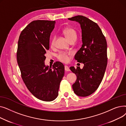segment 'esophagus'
Masks as SVG:
<instances>
[{
  "label": "esophagus",
  "mask_w": 126,
  "mask_h": 126,
  "mask_svg": "<svg viewBox=\"0 0 126 126\" xmlns=\"http://www.w3.org/2000/svg\"><path fill=\"white\" fill-rule=\"evenodd\" d=\"M65 70L66 71H70V69L69 68V67L67 65H65Z\"/></svg>",
  "instance_id": "esophagus-1"
}]
</instances>
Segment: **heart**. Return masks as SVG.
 Returning a JSON list of instances; mask_svg holds the SVG:
<instances>
[{"mask_svg": "<svg viewBox=\"0 0 126 126\" xmlns=\"http://www.w3.org/2000/svg\"><path fill=\"white\" fill-rule=\"evenodd\" d=\"M63 34L69 40V41L71 39L77 38V33L76 31L71 28H66L63 31ZM55 42V38H53L51 41V46H54ZM71 54V52H61L58 55V58L60 61L63 62H67L69 60V56Z\"/></svg>", "mask_w": 126, "mask_h": 126, "instance_id": "1", "label": "heart"}]
</instances>
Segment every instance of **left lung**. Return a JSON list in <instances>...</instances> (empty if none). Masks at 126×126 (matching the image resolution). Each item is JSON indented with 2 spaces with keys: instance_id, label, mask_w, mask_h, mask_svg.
<instances>
[{
  "instance_id": "left-lung-1",
  "label": "left lung",
  "mask_w": 126,
  "mask_h": 126,
  "mask_svg": "<svg viewBox=\"0 0 126 126\" xmlns=\"http://www.w3.org/2000/svg\"><path fill=\"white\" fill-rule=\"evenodd\" d=\"M68 19L78 22L82 30V45L75 58L84 67H70L77 77L72 88L78 96H87L98 88L103 79L107 64L106 40L98 25L88 18L79 15Z\"/></svg>"
}]
</instances>
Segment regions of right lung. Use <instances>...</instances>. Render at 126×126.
Wrapping results in <instances>:
<instances>
[{
	"mask_svg": "<svg viewBox=\"0 0 126 126\" xmlns=\"http://www.w3.org/2000/svg\"><path fill=\"white\" fill-rule=\"evenodd\" d=\"M55 23V21H32L21 32L18 42L17 60L22 80L33 95L45 102L57 97L64 75V66L61 62H56L52 67L44 62Z\"/></svg>",
	"mask_w": 126,
	"mask_h": 126,
	"instance_id": "1",
	"label": "right lung"
}]
</instances>
